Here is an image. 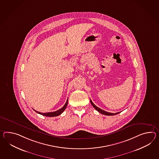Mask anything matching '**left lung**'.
Returning a JSON list of instances; mask_svg holds the SVG:
<instances>
[{
	"instance_id": "left-lung-1",
	"label": "left lung",
	"mask_w": 159,
	"mask_h": 159,
	"mask_svg": "<svg viewBox=\"0 0 159 159\" xmlns=\"http://www.w3.org/2000/svg\"><path fill=\"white\" fill-rule=\"evenodd\" d=\"M90 102H91V105H93V107L95 108L98 112H100V113L102 114H103V115H106V116H114V115H116L117 114H118V113L120 112H116V113H111V112H107V111H104V110H102L101 108L98 107L97 106H95V105L93 104V102H92V101H91V99H90Z\"/></svg>"
}]
</instances>
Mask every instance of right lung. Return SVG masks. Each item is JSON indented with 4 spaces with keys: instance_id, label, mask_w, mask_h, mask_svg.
Masks as SVG:
<instances>
[{
    "instance_id": "1",
    "label": "right lung",
    "mask_w": 159,
    "mask_h": 159,
    "mask_svg": "<svg viewBox=\"0 0 159 159\" xmlns=\"http://www.w3.org/2000/svg\"><path fill=\"white\" fill-rule=\"evenodd\" d=\"M68 100L67 99V101L66 102V104H65L64 106L62 107V108H60V109H59L58 110H57V111H54V112H45V113H43V112L37 111H35H35V112H37L38 114H41V115H43V116H50V117L58 116L59 115H60L61 114H62L63 111L65 110V109H66V106H67V105H68Z\"/></svg>"
}]
</instances>
